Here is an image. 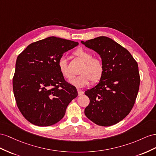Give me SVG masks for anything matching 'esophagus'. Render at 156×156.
<instances>
[{
  "label": "esophagus",
  "mask_w": 156,
  "mask_h": 156,
  "mask_svg": "<svg viewBox=\"0 0 156 156\" xmlns=\"http://www.w3.org/2000/svg\"><path fill=\"white\" fill-rule=\"evenodd\" d=\"M78 91V95H82L83 94V91L81 90H80V89H78L77 90Z\"/></svg>",
  "instance_id": "34e87169"
}]
</instances>
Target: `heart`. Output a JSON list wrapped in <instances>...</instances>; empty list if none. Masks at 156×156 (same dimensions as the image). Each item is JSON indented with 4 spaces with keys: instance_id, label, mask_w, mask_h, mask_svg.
I'll return each mask as SVG.
<instances>
[{
    "instance_id": "heart-1",
    "label": "heart",
    "mask_w": 156,
    "mask_h": 156,
    "mask_svg": "<svg viewBox=\"0 0 156 156\" xmlns=\"http://www.w3.org/2000/svg\"><path fill=\"white\" fill-rule=\"evenodd\" d=\"M74 55L81 59L83 64L79 70L80 74L71 78L69 82L77 87H83L90 84L91 80L93 82L99 81L103 73V65L101 61L93 57L90 51L83 48L77 49L74 51ZM58 67L65 78L69 79L72 77V74L69 70L67 61L65 57H61L59 59Z\"/></svg>"
}]
</instances>
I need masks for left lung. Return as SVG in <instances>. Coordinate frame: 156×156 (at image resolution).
Wrapping results in <instances>:
<instances>
[{
	"mask_svg": "<svg viewBox=\"0 0 156 156\" xmlns=\"http://www.w3.org/2000/svg\"><path fill=\"white\" fill-rule=\"evenodd\" d=\"M81 43L101 57L103 73L98 84L85 91L90 104L84 113L100 126H111L129 114L139 92V66L125 48L106 37Z\"/></svg>",
	"mask_w": 156,
	"mask_h": 156,
	"instance_id": "left-lung-1",
	"label": "left lung"
}]
</instances>
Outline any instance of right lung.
Wrapping results in <instances>:
<instances>
[{"instance_id":"1","label":"right lung","mask_w":156,"mask_h":156,"mask_svg":"<svg viewBox=\"0 0 156 156\" xmlns=\"http://www.w3.org/2000/svg\"><path fill=\"white\" fill-rule=\"evenodd\" d=\"M78 42L50 37L33 42L18 55L13 90L21 113L30 123L46 127L64 117L78 96L76 89L61 75L58 61Z\"/></svg>"}]
</instances>
